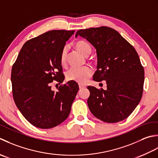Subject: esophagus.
Wrapping results in <instances>:
<instances>
[{
	"instance_id": "34e87169",
	"label": "esophagus",
	"mask_w": 158,
	"mask_h": 158,
	"mask_svg": "<svg viewBox=\"0 0 158 158\" xmlns=\"http://www.w3.org/2000/svg\"><path fill=\"white\" fill-rule=\"evenodd\" d=\"M85 87H86V86H85V85H80H80H79V88H80V89H84V88H85Z\"/></svg>"
}]
</instances>
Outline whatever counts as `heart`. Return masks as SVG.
Listing matches in <instances>:
<instances>
[{"mask_svg": "<svg viewBox=\"0 0 158 158\" xmlns=\"http://www.w3.org/2000/svg\"><path fill=\"white\" fill-rule=\"evenodd\" d=\"M76 47L84 55L87 56L92 52V48L87 41L79 40L76 43ZM67 55V48L64 47L60 53V63L64 65L66 63ZM93 69L89 66L72 67L67 70L66 73L67 79L71 81H75L78 83H85L90 76L92 75Z\"/></svg>", "mask_w": 158, "mask_h": 158, "instance_id": "heart-1", "label": "heart"}]
</instances>
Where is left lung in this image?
Listing matches in <instances>:
<instances>
[{"label": "left lung", "instance_id": "obj_1", "mask_svg": "<svg viewBox=\"0 0 158 158\" xmlns=\"http://www.w3.org/2000/svg\"><path fill=\"white\" fill-rule=\"evenodd\" d=\"M95 48L97 71L93 80H106L107 89L88 86L91 113L106 123L127 118L142 98L144 71L134 48L117 31L107 27L77 31Z\"/></svg>", "mask_w": 158, "mask_h": 158}]
</instances>
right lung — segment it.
<instances>
[{
  "instance_id": "1",
  "label": "right lung",
  "mask_w": 158,
  "mask_h": 158,
  "mask_svg": "<svg viewBox=\"0 0 158 158\" xmlns=\"http://www.w3.org/2000/svg\"><path fill=\"white\" fill-rule=\"evenodd\" d=\"M74 32L53 30L29 40L13 65L11 80L14 102L26 119L35 127H54L70 113L79 89L78 84L69 81L54 92L50 83L53 80L63 82L60 53Z\"/></svg>"
}]
</instances>
